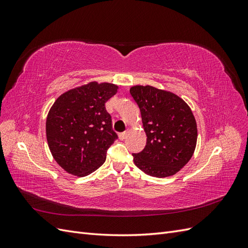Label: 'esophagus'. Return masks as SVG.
I'll list each match as a JSON object with an SVG mask.
<instances>
[{"label":"esophagus","instance_id":"1","mask_svg":"<svg viewBox=\"0 0 248 248\" xmlns=\"http://www.w3.org/2000/svg\"><path fill=\"white\" fill-rule=\"evenodd\" d=\"M126 136H127V131L121 132V133H119V139L120 140H124L126 138Z\"/></svg>","mask_w":248,"mask_h":248}]
</instances>
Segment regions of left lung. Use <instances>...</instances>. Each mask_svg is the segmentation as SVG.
Returning <instances> with one entry per match:
<instances>
[{"label":"left lung","mask_w":248,"mask_h":248,"mask_svg":"<svg viewBox=\"0 0 248 248\" xmlns=\"http://www.w3.org/2000/svg\"><path fill=\"white\" fill-rule=\"evenodd\" d=\"M130 94L147 136L144 150L132 154L134 164L152 177L177 174L197 146V122L189 106L178 95L152 86H133Z\"/></svg>","instance_id":"obj_1"}]
</instances>
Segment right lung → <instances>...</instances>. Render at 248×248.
<instances>
[{
	"mask_svg": "<svg viewBox=\"0 0 248 248\" xmlns=\"http://www.w3.org/2000/svg\"><path fill=\"white\" fill-rule=\"evenodd\" d=\"M109 82L91 81L59 96L46 118L52 157L68 174L85 177L100 168L118 139L106 102L118 91Z\"/></svg>",
	"mask_w": 248,
	"mask_h": 248,
	"instance_id": "add662e5",
	"label": "right lung"
}]
</instances>
